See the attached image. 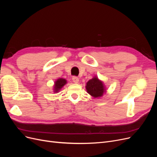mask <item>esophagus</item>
<instances>
[{"mask_svg": "<svg viewBox=\"0 0 157 157\" xmlns=\"http://www.w3.org/2000/svg\"><path fill=\"white\" fill-rule=\"evenodd\" d=\"M72 79H73V81L75 83H78L79 81V78L77 77H73Z\"/></svg>", "mask_w": 157, "mask_h": 157, "instance_id": "1", "label": "esophagus"}]
</instances>
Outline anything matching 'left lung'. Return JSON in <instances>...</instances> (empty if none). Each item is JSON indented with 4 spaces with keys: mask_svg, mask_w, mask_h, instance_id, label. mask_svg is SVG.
I'll list each match as a JSON object with an SVG mask.
<instances>
[{
    "mask_svg": "<svg viewBox=\"0 0 157 157\" xmlns=\"http://www.w3.org/2000/svg\"><path fill=\"white\" fill-rule=\"evenodd\" d=\"M86 89L87 92L94 98H100L105 92V87L102 81L99 80L97 77L88 80L86 83Z\"/></svg>",
    "mask_w": 157,
    "mask_h": 157,
    "instance_id": "obj_1",
    "label": "left lung"
}]
</instances>
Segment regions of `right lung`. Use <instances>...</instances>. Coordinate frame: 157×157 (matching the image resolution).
Wrapping results in <instances>:
<instances>
[{
	"label": "right lung",
	"instance_id": "add662e5",
	"mask_svg": "<svg viewBox=\"0 0 157 157\" xmlns=\"http://www.w3.org/2000/svg\"><path fill=\"white\" fill-rule=\"evenodd\" d=\"M67 83V80L64 78H59L54 83V92H58L59 90L61 89L65 84Z\"/></svg>",
	"mask_w": 157,
	"mask_h": 157
}]
</instances>
